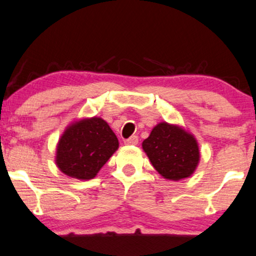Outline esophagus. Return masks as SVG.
<instances>
[{"label":"esophagus","instance_id":"1","mask_svg":"<svg viewBox=\"0 0 256 256\" xmlns=\"http://www.w3.org/2000/svg\"><path fill=\"white\" fill-rule=\"evenodd\" d=\"M124 143L126 146H136L138 143V136H131L130 138H128V140H125Z\"/></svg>","mask_w":256,"mask_h":256}]
</instances>
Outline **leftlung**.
Here are the masks:
<instances>
[{
    "mask_svg": "<svg viewBox=\"0 0 256 256\" xmlns=\"http://www.w3.org/2000/svg\"><path fill=\"white\" fill-rule=\"evenodd\" d=\"M142 146L154 168L168 180L190 176L199 163V146L194 136L168 122L156 125Z\"/></svg>",
    "mask_w": 256,
    "mask_h": 256,
    "instance_id": "8db88e82",
    "label": "left lung"
}]
</instances>
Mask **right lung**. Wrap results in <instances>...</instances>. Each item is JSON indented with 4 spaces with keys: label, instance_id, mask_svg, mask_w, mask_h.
I'll return each mask as SVG.
<instances>
[{
    "label": "right lung",
    "instance_id": "add662e5",
    "mask_svg": "<svg viewBox=\"0 0 256 256\" xmlns=\"http://www.w3.org/2000/svg\"><path fill=\"white\" fill-rule=\"evenodd\" d=\"M118 138L104 119H82L66 128L57 144L60 172L78 180L95 178L118 149Z\"/></svg>",
    "mask_w": 256,
    "mask_h": 256
}]
</instances>
